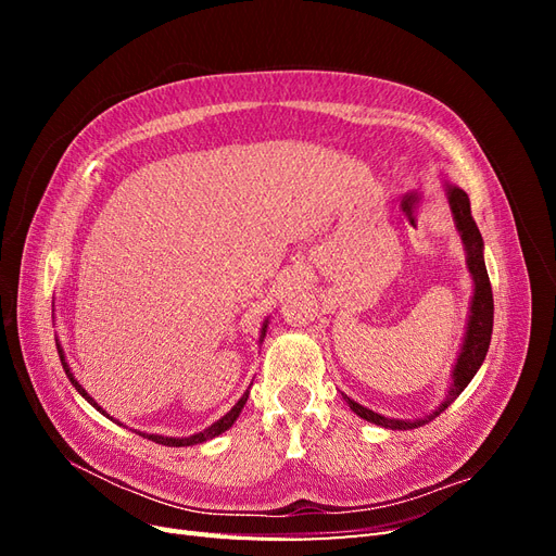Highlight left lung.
Wrapping results in <instances>:
<instances>
[{
  "label": "left lung",
  "instance_id": "left-lung-1",
  "mask_svg": "<svg viewBox=\"0 0 556 556\" xmlns=\"http://www.w3.org/2000/svg\"><path fill=\"white\" fill-rule=\"evenodd\" d=\"M447 192V201H450V211L454 215V225H457L459 237L464 241V250H466V264L468 271L473 276V299H470V315H468V325H466V333H464V343H462V352L457 357V364H454L452 371V384L443 399V403L433 413L419 417V419H394V417H384L380 413H374L364 408L362 403L352 401L350 396L343 394V399L348 401V406L352 413H357L366 422H374L378 427L384 429H417L431 419L439 417L450 403L457 399L466 384L473 380V376L478 374V368L484 362L486 350H490V341H492V327H494V296H492V285H490V276H486V266H484V257H482V233L470 215V199L468 194L457 188V185H445Z\"/></svg>",
  "mask_w": 556,
  "mask_h": 556
}]
</instances>
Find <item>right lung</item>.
<instances>
[{
    "instance_id": "1",
    "label": "right lung",
    "mask_w": 556,
    "mask_h": 556,
    "mask_svg": "<svg viewBox=\"0 0 556 556\" xmlns=\"http://www.w3.org/2000/svg\"><path fill=\"white\" fill-rule=\"evenodd\" d=\"M266 323L268 319H264V325H262V336H260V341H264V336H266ZM55 343H58V339H55ZM58 355H60V362H62V368H64V374H66V378L72 380V384L76 387V392L86 399L88 403H92V406L102 413V415H106L104 410H102V406H99V403L83 390V387L78 384V380L74 378V374H72V368H70V364H66V359H64V350H62V345L58 343ZM245 401H248V390H245V394L237 401V406H233L225 417H220L217 419L215 425H211L208 429H204V431H199V433H194V435H188V439H169V435H157V433H141V431H137L139 435H143V439H148V441H153V443H160V445H169V447H188V445H197V443H204V441H211V439H215V435H220V433H225L233 422H237V417L241 415V410H243V406H245ZM109 417V415H106ZM113 419V417H111Z\"/></svg>"
}]
</instances>
